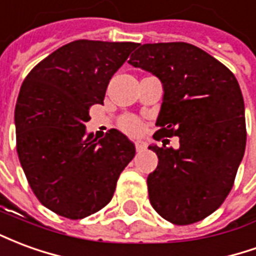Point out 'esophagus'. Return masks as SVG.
<instances>
[{"mask_svg":"<svg viewBox=\"0 0 256 256\" xmlns=\"http://www.w3.org/2000/svg\"><path fill=\"white\" fill-rule=\"evenodd\" d=\"M145 148H146V142H145V141H141V140L136 141V150H137V152H141V150H144Z\"/></svg>","mask_w":256,"mask_h":256,"instance_id":"34e87169","label":"esophagus"}]
</instances>
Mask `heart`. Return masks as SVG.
I'll list each match as a JSON object with an SVG mask.
<instances>
[{"label":"heart","mask_w":256,"mask_h":256,"mask_svg":"<svg viewBox=\"0 0 256 256\" xmlns=\"http://www.w3.org/2000/svg\"><path fill=\"white\" fill-rule=\"evenodd\" d=\"M120 128L128 134H137L140 132V122L133 116H126L120 120Z\"/></svg>","instance_id":"b5f03b06"}]
</instances>
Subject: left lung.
Listing matches in <instances>:
<instances>
[{
	"label": "left lung",
	"instance_id": "8db88e82",
	"mask_svg": "<svg viewBox=\"0 0 256 256\" xmlns=\"http://www.w3.org/2000/svg\"><path fill=\"white\" fill-rule=\"evenodd\" d=\"M128 64L163 86L154 138H180L178 150L150 145L159 158L146 180L150 204L176 225L204 220L229 194L246 150L238 82L229 68L186 42L138 45Z\"/></svg>",
	"mask_w": 256,
	"mask_h": 256
}]
</instances>
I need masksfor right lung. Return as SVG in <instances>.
<instances>
[{
  "instance_id": "obj_1",
  "label": "right lung",
  "mask_w": 256,
  "mask_h": 256,
  "mask_svg": "<svg viewBox=\"0 0 256 256\" xmlns=\"http://www.w3.org/2000/svg\"><path fill=\"white\" fill-rule=\"evenodd\" d=\"M138 46L79 41L36 64L14 108L20 164L38 200L53 212L82 220L111 202L136 146L116 128L104 138L86 132L89 108L102 104L112 75Z\"/></svg>"
}]
</instances>
